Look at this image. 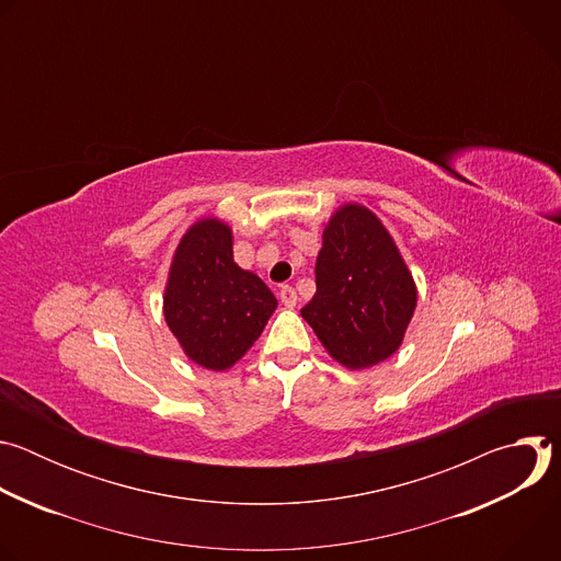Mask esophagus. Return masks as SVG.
<instances>
[{"label":"esophagus","mask_w":561,"mask_h":561,"mask_svg":"<svg viewBox=\"0 0 561 561\" xmlns=\"http://www.w3.org/2000/svg\"><path fill=\"white\" fill-rule=\"evenodd\" d=\"M279 299L286 308H295L297 306V293L293 286H282L279 288Z\"/></svg>","instance_id":"esophagus-1"}]
</instances>
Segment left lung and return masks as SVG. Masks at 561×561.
<instances>
[{
  "mask_svg": "<svg viewBox=\"0 0 561 561\" xmlns=\"http://www.w3.org/2000/svg\"><path fill=\"white\" fill-rule=\"evenodd\" d=\"M317 293L301 317L329 355L364 370L402 346L417 286L381 219L362 204L340 206L314 262Z\"/></svg>",
  "mask_w": 561,
  "mask_h": 561,
  "instance_id": "8db88e82",
  "label": "left lung"
}]
</instances>
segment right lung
Here are the masks:
<instances>
[{"label": "right lung", "mask_w": 561, "mask_h": 561, "mask_svg": "<svg viewBox=\"0 0 561 561\" xmlns=\"http://www.w3.org/2000/svg\"><path fill=\"white\" fill-rule=\"evenodd\" d=\"M277 299L232 260V228L197 219L180 239L164 288V319L184 355L202 368L228 370L257 342Z\"/></svg>", "instance_id": "1"}]
</instances>
